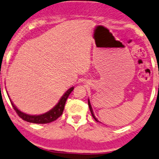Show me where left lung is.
Here are the masks:
<instances>
[{
  "label": "left lung",
  "instance_id": "obj_1",
  "mask_svg": "<svg viewBox=\"0 0 159 159\" xmlns=\"http://www.w3.org/2000/svg\"><path fill=\"white\" fill-rule=\"evenodd\" d=\"M88 102H89V109H90V111H91V115H92V117H94V119L95 120L97 121V122H99V121L98 120V119L96 118V117H95V116H94V112H93V110H92V108H91V103H90V101H89V100H88Z\"/></svg>",
  "mask_w": 159,
  "mask_h": 159
}]
</instances>
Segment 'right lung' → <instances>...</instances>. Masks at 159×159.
<instances>
[{"instance_id":"1","label":"right lung","mask_w":159,"mask_h":159,"mask_svg":"<svg viewBox=\"0 0 159 159\" xmlns=\"http://www.w3.org/2000/svg\"><path fill=\"white\" fill-rule=\"evenodd\" d=\"M74 88L71 87L70 89H69L65 93L64 95L61 97L60 100L58 103L51 110H50L48 112L42 114V115H30L27 114H25L22 111H20V110H18L16 108V106L13 104L12 100L9 99L10 100L11 104H12L13 109H15V111H16V113L18 114V115L20 118L23 119L24 120L27 121L30 123H33V124H48V123L53 122V121L56 120L58 117H59L62 115L63 110H64L65 102H66L67 99H68V96L70 95L71 91L74 90Z\"/></svg>"}]
</instances>
